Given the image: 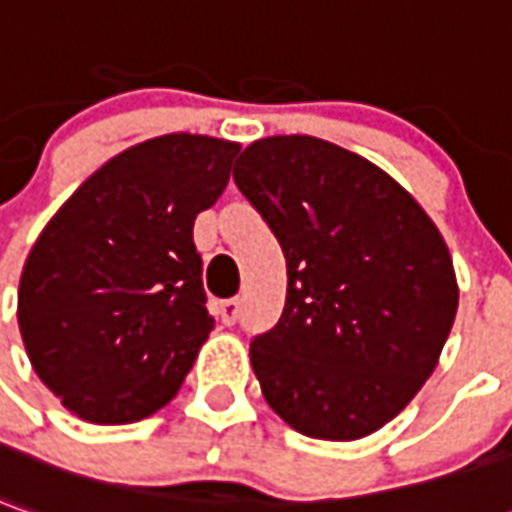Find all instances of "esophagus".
Here are the masks:
<instances>
[{
    "label": "esophagus",
    "mask_w": 512,
    "mask_h": 512,
    "mask_svg": "<svg viewBox=\"0 0 512 512\" xmlns=\"http://www.w3.org/2000/svg\"><path fill=\"white\" fill-rule=\"evenodd\" d=\"M239 301L236 298H228V301H220L217 303V315H220V320L225 323V326H234L236 320H239Z\"/></svg>",
    "instance_id": "esophagus-1"
}]
</instances>
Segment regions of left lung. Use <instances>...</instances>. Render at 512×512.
<instances>
[{
    "label": "left lung",
    "instance_id": "1",
    "mask_svg": "<svg viewBox=\"0 0 512 512\" xmlns=\"http://www.w3.org/2000/svg\"><path fill=\"white\" fill-rule=\"evenodd\" d=\"M234 181L287 259L284 312L250 340L267 404L309 438L382 429L432 376L457 315L435 222L376 164L315 136L253 142Z\"/></svg>",
    "mask_w": 512,
    "mask_h": 512
}]
</instances>
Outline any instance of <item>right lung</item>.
<instances>
[{"instance_id": "1", "label": "right lung", "mask_w": 512, "mask_h": 512, "mask_svg": "<svg viewBox=\"0 0 512 512\" xmlns=\"http://www.w3.org/2000/svg\"><path fill=\"white\" fill-rule=\"evenodd\" d=\"M239 144L169 133L111 158L49 220L19 284L38 379L88 424H133L181 390L214 317L195 220Z\"/></svg>"}]
</instances>
